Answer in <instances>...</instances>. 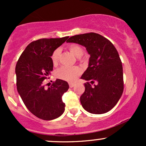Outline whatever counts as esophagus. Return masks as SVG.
<instances>
[{"instance_id":"obj_1","label":"esophagus","mask_w":146,"mask_h":146,"mask_svg":"<svg viewBox=\"0 0 146 146\" xmlns=\"http://www.w3.org/2000/svg\"><path fill=\"white\" fill-rule=\"evenodd\" d=\"M74 86H75L74 83H69V87H70V88H73V87Z\"/></svg>"}]
</instances>
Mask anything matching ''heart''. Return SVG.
<instances>
[{"instance_id":"1","label":"heart","mask_w":146,"mask_h":146,"mask_svg":"<svg viewBox=\"0 0 146 146\" xmlns=\"http://www.w3.org/2000/svg\"><path fill=\"white\" fill-rule=\"evenodd\" d=\"M68 48L70 52L73 55H74L77 58H80L83 55V49L80 46L77 44H71L68 46ZM61 51L59 48H57L53 52L51 55L52 62L54 65L58 64L59 60ZM81 70L80 68L75 66V67H66L62 66L58 70L56 73V75L58 78L62 80H66L68 82H73L75 80L77 77L80 75Z\"/></svg>"}]
</instances>
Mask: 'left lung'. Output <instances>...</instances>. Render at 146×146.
Masks as SVG:
<instances>
[{
    "label": "left lung",
    "mask_w": 146,
    "mask_h": 146,
    "mask_svg": "<svg viewBox=\"0 0 146 146\" xmlns=\"http://www.w3.org/2000/svg\"><path fill=\"white\" fill-rule=\"evenodd\" d=\"M67 42L85 46L90 55L88 66L81 79L86 80L80 97L84 109L92 114H104L117 104L123 91V67L117 49L101 35L88 33L68 38ZM97 84L92 87L90 83Z\"/></svg>",
    "instance_id": "1"
}]
</instances>
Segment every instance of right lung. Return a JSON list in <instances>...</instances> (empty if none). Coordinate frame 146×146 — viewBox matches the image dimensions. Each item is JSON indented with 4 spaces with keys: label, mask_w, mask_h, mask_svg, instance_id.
Masks as SVG:
<instances>
[{
    "label": "right lung",
    "mask_w": 146,
    "mask_h": 146,
    "mask_svg": "<svg viewBox=\"0 0 146 146\" xmlns=\"http://www.w3.org/2000/svg\"><path fill=\"white\" fill-rule=\"evenodd\" d=\"M68 38H42L27 45L16 66V86L27 109L43 120H52L62 115L65 104L62 97L69 88L68 84L57 79L48 88L44 80L53 71V52Z\"/></svg>",
    "instance_id": "1"
}]
</instances>
